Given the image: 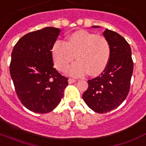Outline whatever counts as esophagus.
<instances>
[{
	"label": "esophagus",
	"instance_id": "34e87169",
	"mask_svg": "<svg viewBox=\"0 0 146 146\" xmlns=\"http://www.w3.org/2000/svg\"><path fill=\"white\" fill-rule=\"evenodd\" d=\"M76 82V80L74 79H71V78H70V79H68V82H69L70 84L74 83V82Z\"/></svg>",
	"mask_w": 146,
	"mask_h": 146
}]
</instances>
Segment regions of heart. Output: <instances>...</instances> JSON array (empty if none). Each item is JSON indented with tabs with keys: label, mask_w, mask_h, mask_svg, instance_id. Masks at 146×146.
Here are the masks:
<instances>
[{
	"label": "heart",
	"mask_w": 146,
	"mask_h": 146,
	"mask_svg": "<svg viewBox=\"0 0 146 146\" xmlns=\"http://www.w3.org/2000/svg\"><path fill=\"white\" fill-rule=\"evenodd\" d=\"M55 67L64 70L77 58L78 61L67 69V73L73 76H96L106 68L110 58V46L107 39L102 35L86 31H78L67 37V42L58 40L52 49Z\"/></svg>",
	"instance_id": "b5f03b06"
}]
</instances>
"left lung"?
Returning <instances> with one entry per match:
<instances>
[{
    "mask_svg": "<svg viewBox=\"0 0 146 146\" xmlns=\"http://www.w3.org/2000/svg\"><path fill=\"white\" fill-rule=\"evenodd\" d=\"M103 34L110 43V60L99 76L88 81V88L82 94L88 106L98 113L116 109L126 99L133 70L131 46L125 39L108 29Z\"/></svg>",
    "mask_w": 146,
    "mask_h": 146,
    "instance_id": "8db88e82",
    "label": "left lung"
}]
</instances>
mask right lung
<instances>
[{"label":"right lung","instance_id":"add662e5","mask_svg":"<svg viewBox=\"0 0 146 146\" xmlns=\"http://www.w3.org/2000/svg\"><path fill=\"white\" fill-rule=\"evenodd\" d=\"M61 30L48 27L25 34L15 45L9 66L15 92L28 110L48 113L61 102L68 79L53 67L52 49Z\"/></svg>","mask_w":146,"mask_h":146}]
</instances>
